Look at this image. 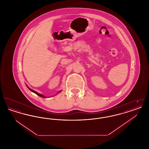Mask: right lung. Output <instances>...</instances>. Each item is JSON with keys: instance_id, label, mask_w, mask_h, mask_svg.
Returning <instances> with one entry per match:
<instances>
[{"instance_id": "obj_1", "label": "right lung", "mask_w": 149, "mask_h": 149, "mask_svg": "<svg viewBox=\"0 0 149 149\" xmlns=\"http://www.w3.org/2000/svg\"><path fill=\"white\" fill-rule=\"evenodd\" d=\"M27 88H29V90H30V91H31V92H32L35 93V94H37V95H38V96H40V97H42V98H46V97H45V96H43V95H42V94H39V93H38L36 92H35V91H33V90H32V89H30V88H29V87H28V86H27ZM61 91H59V92H58V93L60 92H61Z\"/></svg>"}]
</instances>
